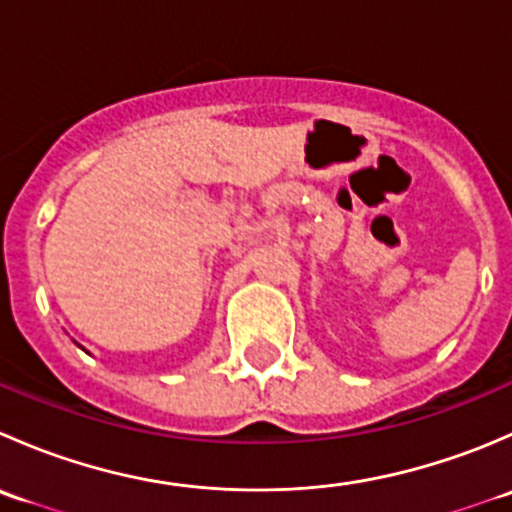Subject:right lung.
<instances>
[{"instance_id":"obj_1","label":"right lung","mask_w":512,"mask_h":512,"mask_svg":"<svg viewBox=\"0 0 512 512\" xmlns=\"http://www.w3.org/2000/svg\"><path fill=\"white\" fill-rule=\"evenodd\" d=\"M76 344H79V342H76ZM79 347H81V344H79ZM81 349H84V347H81Z\"/></svg>"}]
</instances>
